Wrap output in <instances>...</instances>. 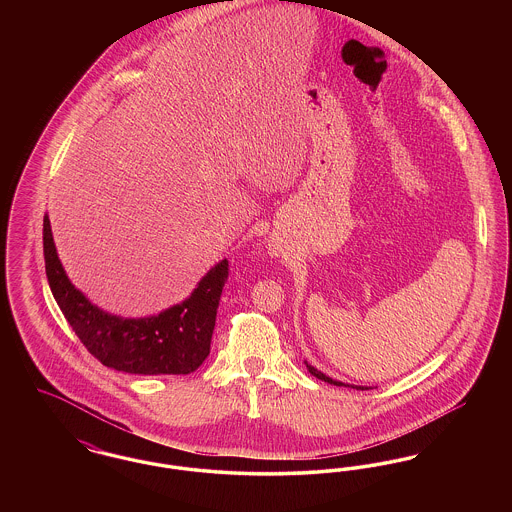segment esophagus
Returning a JSON list of instances; mask_svg holds the SVG:
<instances>
[{
  "instance_id": "1",
  "label": "esophagus",
  "mask_w": 512,
  "mask_h": 512,
  "mask_svg": "<svg viewBox=\"0 0 512 512\" xmlns=\"http://www.w3.org/2000/svg\"><path fill=\"white\" fill-rule=\"evenodd\" d=\"M272 251H276V247H272Z\"/></svg>"
}]
</instances>
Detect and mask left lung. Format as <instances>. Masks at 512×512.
I'll return each instance as SVG.
<instances>
[{"label": "left lung", "mask_w": 512, "mask_h": 512, "mask_svg": "<svg viewBox=\"0 0 512 512\" xmlns=\"http://www.w3.org/2000/svg\"><path fill=\"white\" fill-rule=\"evenodd\" d=\"M305 365H307V370H309L313 376H317L318 380H324V382H328V384H334V386H345V388H357V390H366V388H363V386H349V384H343V382H338V380H332L330 376L322 374L320 370H317L315 366L309 365L307 361H305Z\"/></svg>", "instance_id": "obj_1"}]
</instances>
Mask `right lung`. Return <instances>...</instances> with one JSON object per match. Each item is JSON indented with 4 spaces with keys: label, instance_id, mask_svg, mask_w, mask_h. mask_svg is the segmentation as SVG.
I'll return each mask as SVG.
<instances>
[{
    "label": "right lung",
    "instance_id": "add662e5",
    "mask_svg": "<svg viewBox=\"0 0 512 512\" xmlns=\"http://www.w3.org/2000/svg\"><path fill=\"white\" fill-rule=\"evenodd\" d=\"M44 259L49 288L78 340L109 368L128 374H190L211 351L228 261L211 268L184 301L159 315L124 318L94 305L74 288L59 261L49 217H44Z\"/></svg>",
    "mask_w": 512,
    "mask_h": 512
}]
</instances>
